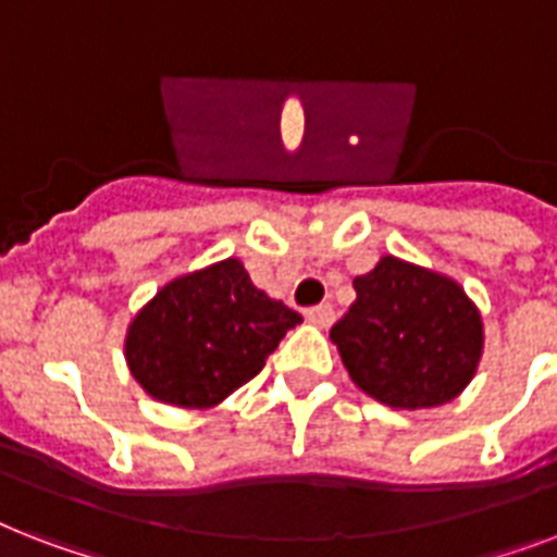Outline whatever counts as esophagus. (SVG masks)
<instances>
[{
    "mask_svg": "<svg viewBox=\"0 0 557 557\" xmlns=\"http://www.w3.org/2000/svg\"><path fill=\"white\" fill-rule=\"evenodd\" d=\"M306 321L314 323V326H321V330H330L332 321H335V309H332L330 304L314 306V309H309V312H306Z\"/></svg>",
    "mask_w": 557,
    "mask_h": 557,
    "instance_id": "1",
    "label": "esophagus"
}]
</instances>
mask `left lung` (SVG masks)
<instances>
[{
  "mask_svg": "<svg viewBox=\"0 0 557 557\" xmlns=\"http://www.w3.org/2000/svg\"><path fill=\"white\" fill-rule=\"evenodd\" d=\"M352 288L356 304L330 338L356 387L393 410H422L471 384L485 330L457 280L384 253Z\"/></svg>",
  "mask_w": 557,
  "mask_h": 557,
  "instance_id": "left-lung-1",
  "label": "left lung"
}]
</instances>
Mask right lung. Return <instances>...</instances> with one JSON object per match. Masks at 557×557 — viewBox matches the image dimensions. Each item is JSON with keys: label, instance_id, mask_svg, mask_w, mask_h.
Segmentation results:
<instances>
[{"label": "right lung", "instance_id": "obj_1", "mask_svg": "<svg viewBox=\"0 0 557 557\" xmlns=\"http://www.w3.org/2000/svg\"><path fill=\"white\" fill-rule=\"evenodd\" d=\"M300 321L227 257L161 286L126 326L124 358L156 401L208 410L248 384Z\"/></svg>", "mask_w": 557, "mask_h": 557}]
</instances>
